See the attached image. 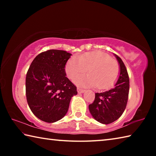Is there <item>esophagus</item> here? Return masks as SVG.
I'll use <instances>...</instances> for the list:
<instances>
[{"mask_svg": "<svg viewBox=\"0 0 156 156\" xmlns=\"http://www.w3.org/2000/svg\"><path fill=\"white\" fill-rule=\"evenodd\" d=\"M77 91H78V94H83V93H84V91H85V90H84V89H83L79 88V87L77 89Z\"/></svg>", "mask_w": 156, "mask_h": 156, "instance_id": "esophagus-1", "label": "esophagus"}]
</instances>
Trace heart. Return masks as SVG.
Returning <instances> with one entry per match:
<instances>
[{"mask_svg":"<svg viewBox=\"0 0 156 156\" xmlns=\"http://www.w3.org/2000/svg\"><path fill=\"white\" fill-rule=\"evenodd\" d=\"M65 71L72 80L87 71L89 75L77 78L76 83L82 86H97L99 89H106L112 87L118 80L120 65L109 54L94 51L71 58L66 64Z\"/></svg>","mask_w":156,"mask_h":156,"instance_id":"obj_1","label":"heart"}]
</instances>
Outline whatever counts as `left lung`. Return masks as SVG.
Returning a JSON list of instances; mask_svg holds the SVG:
<instances>
[{"label": "left lung", "instance_id": "8db88e82", "mask_svg": "<svg viewBox=\"0 0 156 156\" xmlns=\"http://www.w3.org/2000/svg\"><path fill=\"white\" fill-rule=\"evenodd\" d=\"M120 65V75L114 87L110 90L96 93L95 100L89 105L94 118L105 125L114 122L125 111L129 91V78L127 70L122 59L115 54Z\"/></svg>", "mask_w": 156, "mask_h": 156}]
</instances>
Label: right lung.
I'll return each mask as SVG.
<instances>
[{"mask_svg": "<svg viewBox=\"0 0 156 156\" xmlns=\"http://www.w3.org/2000/svg\"><path fill=\"white\" fill-rule=\"evenodd\" d=\"M72 54L49 49L39 54L26 76L27 101L32 113L46 122H55L67 113L76 87L66 77L65 65Z\"/></svg>", "mask_w": 156, "mask_h": 156, "instance_id": "1", "label": "right lung"}]
</instances>
